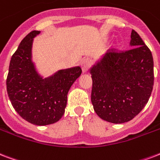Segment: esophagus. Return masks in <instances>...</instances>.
Segmentation results:
<instances>
[{
	"mask_svg": "<svg viewBox=\"0 0 160 160\" xmlns=\"http://www.w3.org/2000/svg\"><path fill=\"white\" fill-rule=\"evenodd\" d=\"M91 64V58H83L82 60H81V62H80V67H81L83 72L87 71V69H89V67H90Z\"/></svg>",
	"mask_w": 160,
	"mask_h": 160,
	"instance_id": "esophagus-1",
	"label": "esophagus"
}]
</instances>
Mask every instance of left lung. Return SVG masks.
<instances>
[{
    "instance_id": "8db88e82",
    "label": "left lung",
    "mask_w": 160,
    "mask_h": 160,
    "mask_svg": "<svg viewBox=\"0 0 160 160\" xmlns=\"http://www.w3.org/2000/svg\"><path fill=\"white\" fill-rule=\"evenodd\" d=\"M130 47L123 52L107 53L90 69L94 111L112 123H124L135 118L153 91L152 53L134 30Z\"/></svg>"
}]
</instances>
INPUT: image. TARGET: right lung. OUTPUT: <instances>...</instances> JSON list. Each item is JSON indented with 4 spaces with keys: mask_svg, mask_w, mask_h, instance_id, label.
Instances as JSON below:
<instances>
[{
    "mask_svg": "<svg viewBox=\"0 0 160 160\" xmlns=\"http://www.w3.org/2000/svg\"><path fill=\"white\" fill-rule=\"evenodd\" d=\"M40 31H32L20 42L10 61L7 79L9 99L16 112L38 126L54 123L64 113L67 95L81 75L80 66L60 69L43 78L32 61L33 38Z\"/></svg>",
    "mask_w": 160,
    "mask_h": 160,
    "instance_id": "1",
    "label": "right lung"
}]
</instances>
